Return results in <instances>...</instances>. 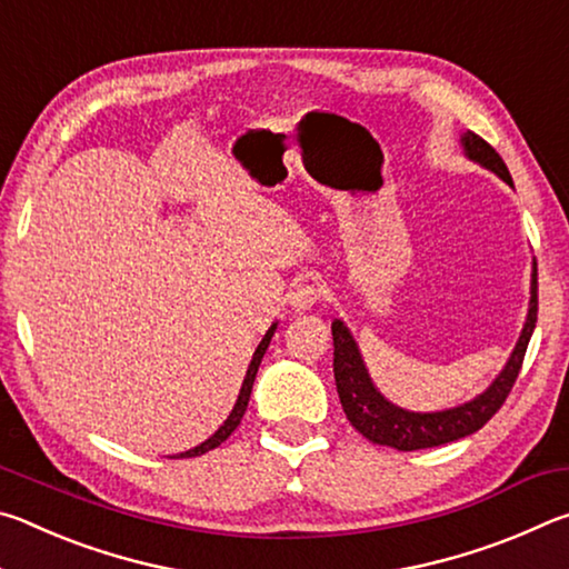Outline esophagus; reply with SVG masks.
Masks as SVG:
<instances>
[{"label":"esophagus","mask_w":569,"mask_h":569,"mask_svg":"<svg viewBox=\"0 0 569 569\" xmlns=\"http://www.w3.org/2000/svg\"><path fill=\"white\" fill-rule=\"evenodd\" d=\"M319 298H321V286L316 281H303L288 293V303H291L296 311H308V308L319 301Z\"/></svg>","instance_id":"obj_1"}]
</instances>
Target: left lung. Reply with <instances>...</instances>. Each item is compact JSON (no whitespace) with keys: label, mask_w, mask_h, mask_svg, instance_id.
Returning a JSON list of instances; mask_svg holds the SVG:
<instances>
[{"label":"left lung","mask_w":569,"mask_h":569,"mask_svg":"<svg viewBox=\"0 0 569 569\" xmlns=\"http://www.w3.org/2000/svg\"><path fill=\"white\" fill-rule=\"evenodd\" d=\"M465 150L471 160L481 162V166L497 172L499 178L507 180L512 186V176L505 166V160L499 158V152L489 146L485 138H479L477 132H467ZM537 323V263L532 271V298H529V313L527 323L522 329V336L515 346L512 356L505 366V371L495 379L492 387L485 393H479L477 399L461 403L457 409L435 411V413H413L393 407L381 393L373 389V383L366 373V366L361 361V353L356 349L349 329L341 321L331 323L333 333V379L336 391H339L341 407L346 419L351 421V427L363 435L373 445L391 447L399 451H417L429 447H441L449 441H457L461 437H469L479 431L485 423L502 409L509 391H512L515 381L522 369L527 343L532 339Z\"/></svg>","instance_id":"8db88e82"}]
</instances>
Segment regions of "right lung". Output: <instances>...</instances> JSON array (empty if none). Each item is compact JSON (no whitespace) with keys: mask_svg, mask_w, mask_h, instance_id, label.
<instances>
[{"mask_svg":"<svg viewBox=\"0 0 569 569\" xmlns=\"http://www.w3.org/2000/svg\"><path fill=\"white\" fill-rule=\"evenodd\" d=\"M273 331H276V323L271 326V329L266 331L263 341L258 343V349H256V353H253V361H250L248 371H246L243 387H240V393H238V401H236V407H233V411H230V417L226 419L223 427H220L213 437L206 439L203 445H200V447L190 449V451H182V455H178V459H182V457H200V455H206V451H210V449L220 447V445H223V441H226L230 435H233L236 427H238V423H240V419H243V413H246L248 399H250V391H253V381H256L258 366H261V359H263V353H266V349H268V343H271V336H273Z\"/></svg>","mask_w":569,"mask_h":569,"instance_id":"right-lung-1","label":"right lung"}]
</instances>
